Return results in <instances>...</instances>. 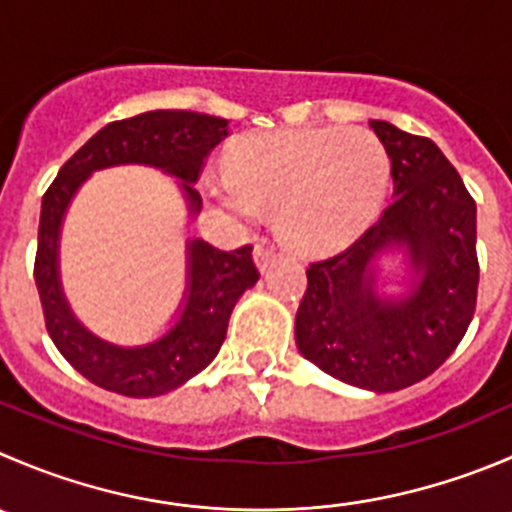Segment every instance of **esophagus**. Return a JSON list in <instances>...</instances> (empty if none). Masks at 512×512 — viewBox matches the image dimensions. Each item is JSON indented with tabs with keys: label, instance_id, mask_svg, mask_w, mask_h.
Segmentation results:
<instances>
[{
	"label": "esophagus",
	"instance_id": "1",
	"mask_svg": "<svg viewBox=\"0 0 512 512\" xmlns=\"http://www.w3.org/2000/svg\"><path fill=\"white\" fill-rule=\"evenodd\" d=\"M275 260H277L275 250H272V247H267L265 242H257V245H255V262H257V267H260V270L265 272L267 267H270Z\"/></svg>",
	"mask_w": 512,
	"mask_h": 512
}]
</instances>
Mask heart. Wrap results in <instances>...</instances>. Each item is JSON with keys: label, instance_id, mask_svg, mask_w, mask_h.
Wrapping results in <instances>:
<instances>
[{"label": "heart", "instance_id": "heart-1", "mask_svg": "<svg viewBox=\"0 0 512 512\" xmlns=\"http://www.w3.org/2000/svg\"><path fill=\"white\" fill-rule=\"evenodd\" d=\"M212 195L237 217L277 210V227L302 252H327L360 235L380 210L390 157L362 127L282 130L237 142Z\"/></svg>", "mask_w": 512, "mask_h": 512}]
</instances>
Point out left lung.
<instances>
[{
	"label": "left lung",
	"instance_id": "1",
	"mask_svg": "<svg viewBox=\"0 0 512 512\" xmlns=\"http://www.w3.org/2000/svg\"><path fill=\"white\" fill-rule=\"evenodd\" d=\"M390 157L395 200L347 250L310 262L297 350L355 388L390 393L433 375L463 340L478 300L475 200L428 137L370 122ZM405 246L419 272L403 301L376 297L371 260Z\"/></svg>",
	"mask_w": 512,
	"mask_h": 512
}]
</instances>
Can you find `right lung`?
Returning <instances> with one entry per match:
<instances>
[{
	"label": "right lung",
	"mask_w": 512,
	"mask_h": 512,
	"mask_svg": "<svg viewBox=\"0 0 512 512\" xmlns=\"http://www.w3.org/2000/svg\"><path fill=\"white\" fill-rule=\"evenodd\" d=\"M230 132V122L185 109H155L130 119H117L79 147L62 165L42 197L34 280L42 300L44 325L64 360L89 382L127 398L170 393L205 370L220 352L237 297L260 280L252 245L217 250L205 240L187 245L190 287L177 325L160 340L142 347H117L84 330L69 312L59 287L57 240L64 210L77 187L112 165H152L185 182L190 210L200 212V195L192 190L207 155Z\"/></svg>",
	"instance_id": "obj_1"
}]
</instances>
